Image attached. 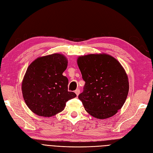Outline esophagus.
Segmentation results:
<instances>
[{"mask_svg": "<svg viewBox=\"0 0 153 153\" xmlns=\"http://www.w3.org/2000/svg\"><path fill=\"white\" fill-rule=\"evenodd\" d=\"M75 94H76V96H78L79 94H80V89H76V90L75 91Z\"/></svg>", "mask_w": 153, "mask_h": 153, "instance_id": "obj_1", "label": "esophagus"}]
</instances>
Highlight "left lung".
<instances>
[{
    "instance_id": "8db88e82",
    "label": "left lung",
    "mask_w": 153,
    "mask_h": 153,
    "mask_svg": "<svg viewBox=\"0 0 153 153\" xmlns=\"http://www.w3.org/2000/svg\"><path fill=\"white\" fill-rule=\"evenodd\" d=\"M83 80V91L78 99L88 112L98 119L113 117L127 97L128 76L120 63L108 54H89L77 60Z\"/></svg>"
}]
</instances>
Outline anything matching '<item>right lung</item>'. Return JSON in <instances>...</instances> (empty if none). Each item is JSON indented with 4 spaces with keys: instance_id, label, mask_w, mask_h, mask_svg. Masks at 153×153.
I'll list each match as a JSON object with an SVG mask.
<instances>
[{
    "instance_id": "add662e5",
    "label": "right lung",
    "mask_w": 153,
    "mask_h": 153,
    "mask_svg": "<svg viewBox=\"0 0 153 153\" xmlns=\"http://www.w3.org/2000/svg\"><path fill=\"white\" fill-rule=\"evenodd\" d=\"M67 63L60 54L40 57L31 63L22 88L23 99L31 111L41 117H52L61 112L66 102L76 96L68 91V80L62 75Z\"/></svg>"
}]
</instances>
